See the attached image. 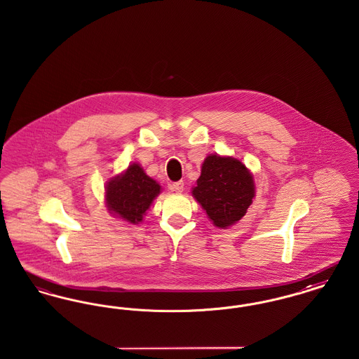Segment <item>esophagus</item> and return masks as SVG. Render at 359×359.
Segmentation results:
<instances>
[{
    "instance_id": "obj_1",
    "label": "esophagus",
    "mask_w": 359,
    "mask_h": 359,
    "mask_svg": "<svg viewBox=\"0 0 359 359\" xmlns=\"http://www.w3.org/2000/svg\"><path fill=\"white\" fill-rule=\"evenodd\" d=\"M171 191L173 192H177V194H180V192H183V189H184V183L180 180V182H176V183H172L171 184Z\"/></svg>"
}]
</instances>
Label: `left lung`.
<instances>
[{"label":"left lung","mask_w":359,"mask_h":359,"mask_svg":"<svg viewBox=\"0 0 359 359\" xmlns=\"http://www.w3.org/2000/svg\"><path fill=\"white\" fill-rule=\"evenodd\" d=\"M194 198L217 227L226 229L246 214L255 198V182L237 158L210 154L192 188Z\"/></svg>","instance_id":"obj_1"}]
</instances>
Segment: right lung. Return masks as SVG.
<instances>
[{
	"mask_svg": "<svg viewBox=\"0 0 359 359\" xmlns=\"http://www.w3.org/2000/svg\"><path fill=\"white\" fill-rule=\"evenodd\" d=\"M160 184L133 163L106 186V205L111 214L137 224L160 194Z\"/></svg>",
	"mask_w": 359,
	"mask_h": 359,
	"instance_id": "right-lung-1",
	"label": "right lung"
}]
</instances>
